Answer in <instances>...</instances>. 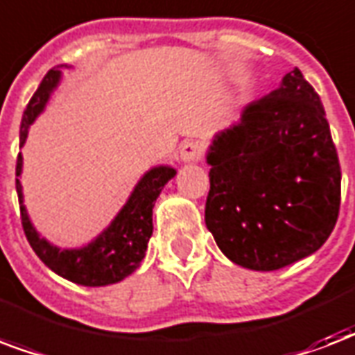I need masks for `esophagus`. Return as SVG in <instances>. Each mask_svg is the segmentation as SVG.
Segmentation results:
<instances>
[{"instance_id": "obj_1", "label": "esophagus", "mask_w": 355, "mask_h": 355, "mask_svg": "<svg viewBox=\"0 0 355 355\" xmlns=\"http://www.w3.org/2000/svg\"><path fill=\"white\" fill-rule=\"evenodd\" d=\"M201 158V145L196 141H186L180 145V162L189 164Z\"/></svg>"}]
</instances>
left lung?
I'll return each mask as SVG.
<instances>
[{"mask_svg":"<svg viewBox=\"0 0 355 355\" xmlns=\"http://www.w3.org/2000/svg\"><path fill=\"white\" fill-rule=\"evenodd\" d=\"M205 221L221 253L274 272L320 250L340 207V166L320 96L297 69L208 147Z\"/></svg>","mask_w":355,"mask_h":355,"instance_id":"8db88e82","label":"left lung"}]
</instances>
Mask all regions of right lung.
<instances>
[{
    "mask_svg": "<svg viewBox=\"0 0 355 355\" xmlns=\"http://www.w3.org/2000/svg\"><path fill=\"white\" fill-rule=\"evenodd\" d=\"M63 69H69V67L61 64V67L51 69L44 76V80L40 81L33 98L29 100L21 117L20 147H24L26 143L29 126L44 112L51 93L58 89ZM21 166H24V158L20 153L16 159V193L20 201L21 227H24L29 245L51 272L83 286L113 285L128 277L130 274H134L145 259L147 243L153 236L154 202L162 193L164 186L177 175V169H173L171 166H156L148 169L139 178V182L135 184L128 201L124 202V207L119 210L112 223L105 227L98 236L81 248L61 250L40 236L39 231L31 223V218L24 205V193H21Z\"/></svg>",
    "mask_w": 355,
    "mask_h": 355,
    "instance_id": "add662e5",
    "label": "right lung"
}]
</instances>
